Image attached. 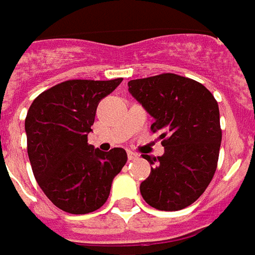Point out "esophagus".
Listing matches in <instances>:
<instances>
[{"label": "esophagus", "mask_w": 255, "mask_h": 255, "mask_svg": "<svg viewBox=\"0 0 255 255\" xmlns=\"http://www.w3.org/2000/svg\"><path fill=\"white\" fill-rule=\"evenodd\" d=\"M128 158H129V160H134L138 158V155H137L136 152H131V151H128Z\"/></svg>", "instance_id": "esophagus-1"}]
</instances>
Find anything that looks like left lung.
Returning <instances> with one entry per match:
<instances>
[{
    "label": "left lung",
    "mask_w": 255,
    "mask_h": 255,
    "mask_svg": "<svg viewBox=\"0 0 255 255\" xmlns=\"http://www.w3.org/2000/svg\"><path fill=\"white\" fill-rule=\"evenodd\" d=\"M129 92L155 122L165 153L142 155L153 169L140 185L148 205L176 211L192 205L213 180L223 138L218 103L194 79L166 73L129 81Z\"/></svg>",
    "instance_id": "1"
}]
</instances>
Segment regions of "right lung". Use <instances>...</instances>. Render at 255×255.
<instances>
[{"label":"right lung","instance_id":"obj_1","mask_svg":"<svg viewBox=\"0 0 255 255\" xmlns=\"http://www.w3.org/2000/svg\"><path fill=\"white\" fill-rule=\"evenodd\" d=\"M121 82L64 81L42 92L28 108L24 128L32 173L50 202L66 213L100 209L128 160L124 148L103 152L88 144L96 108Z\"/></svg>","mask_w":255,"mask_h":255}]
</instances>
